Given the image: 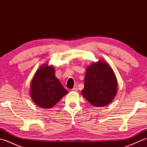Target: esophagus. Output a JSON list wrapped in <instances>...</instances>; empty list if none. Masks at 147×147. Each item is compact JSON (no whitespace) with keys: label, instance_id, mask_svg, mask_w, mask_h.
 I'll return each mask as SVG.
<instances>
[{"label":"esophagus","instance_id":"34e87169","mask_svg":"<svg viewBox=\"0 0 147 147\" xmlns=\"http://www.w3.org/2000/svg\"><path fill=\"white\" fill-rule=\"evenodd\" d=\"M72 90L73 91H74V92H78V86L77 85H75L74 86V88L72 89Z\"/></svg>","mask_w":147,"mask_h":147}]
</instances>
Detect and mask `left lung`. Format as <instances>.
<instances>
[{
  "mask_svg": "<svg viewBox=\"0 0 147 147\" xmlns=\"http://www.w3.org/2000/svg\"><path fill=\"white\" fill-rule=\"evenodd\" d=\"M84 88L82 93L95 107H104L113 100L117 92V81L107 62L99 59L86 68Z\"/></svg>",
  "mask_w": 147,
  "mask_h": 147,
  "instance_id": "1",
  "label": "left lung"
}]
</instances>
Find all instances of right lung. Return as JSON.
Masks as SVG:
<instances>
[{"label":"right lung","instance_id":"add662e5","mask_svg":"<svg viewBox=\"0 0 147 147\" xmlns=\"http://www.w3.org/2000/svg\"><path fill=\"white\" fill-rule=\"evenodd\" d=\"M55 71L52 65L43 64L37 69L31 82V98L41 108L53 107L68 93L55 77Z\"/></svg>","mask_w":147,"mask_h":147}]
</instances>
